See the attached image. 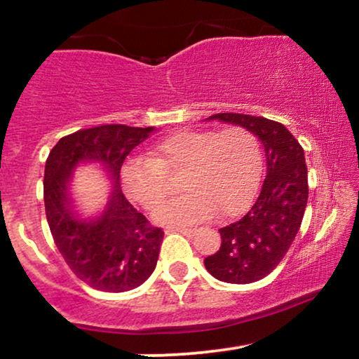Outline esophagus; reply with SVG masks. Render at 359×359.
<instances>
[{
	"label": "esophagus",
	"instance_id": "obj_1",
	"mask_svg": "<svg viewBox=\"0 0 359 359\" xmlns=\"http://www.w3.org/2000/svg\"><path fill=\"white\" fill-rule=\"evenodd\" d=\"M165 231H167V233H174V231H177V233L185 234V236H194L197 229H196V228H185V226H167Z\"/></svg>",
	"mask_w": 359,
	"mask_h": 359
}]
</instances>
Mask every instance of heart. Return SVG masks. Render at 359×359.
I'll list each match as a JSON object with an SVG mask.
<instances>
[{
	"label": "heart",
	"mask_w": 359,
	"mask_h": 359,
	"mask_svg": "<svg viewBox=\"0 0 359 359\" xmlns=\"http://www.w3.org/2000/svg\"><path fill=\"white\" fill-rule=\"evenodd\" d=\"M263 170L259 140L243 126L224 130H182L168 135L150 151L133 158L123 170L125 191L135 203L154 212L170 196L167 177L184 174V197L156 212L170 224L201 222L219 211L236 216L248 208Z\"/></svg>",
	"instance_id": "1"
}]
</instances>
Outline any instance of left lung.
<instances>
[{
  "mask_svg": "<svg viewBox=\"0 0 359 359\" xmlns=\"http://www.w3.org/2000/svg\"><path fill=\"white\" fill-rule=\"evenodd\" d=\"M211 119L248 128L262 140L266 177L248 214L219 229V250L204 258V265L221 282H257L282 262L302 224L309 197L304 148L273 119L240 113H217Z\"/></svg>",
  "mask_w": 359,
  "mask_h": 359,
  "instance_id": "1",
  "label": "left lung"
}]
</instances>
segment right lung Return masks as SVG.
<instances>
[{"mask_svg": "<svg viewBox=\"0 0 359 359\" xmlns=\"http://www.w3.org/2000/svg\"><path fill=\"white\" fill-rule=\"evenodd\" d=\"M154 126L101 125L62 137L48 154L43 174V201L57 248L76 277L102 292H126L154 273L163 231L150 224L119 189L126 156ZM94 159L109 167L117 191L109 209L96 222L73 217L67 179L79 161Z\"/></svg>", "mask_w": 359, "mask_h": 359, "instance_id": "right-lung-1", "label": "right lung"}]
</instances>
